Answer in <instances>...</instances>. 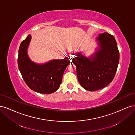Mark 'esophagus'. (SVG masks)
Masks as SVG:
<instances>
[{
	"label": "esophagus",
	"instance_id": "esophagus-1",
	"mask_svg": "<svg viewBox=\"0 0 135 135\" xmlns=\"http://www.w3.org/2000/svg\"><path fill=\"white\" fill-rule=\"evenodd\" d=\"M73 55H71V54H70L69 55V60H70V61H71V60H72V59L73 58Z\"/></svg>",
	"mask_w": 135,
	"mask_h": 135
}]
</instances>
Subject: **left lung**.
<instances>
[{"mask_svg":"<svg viewBox=\"0 0 135 135\" xmlns=\"http://www.w3.org/2000/svg\"><path fill=\"white\" fill-rule=\"evenodd\" d=\"M97 40L99 47L93 56L88 58L81 53H76V57L72 60L76 66L79 83L89 91L99 90L111 83L119 61V50L112 35L108 32L100 34Z\"/></svg>","mask_w":135,"mask_h":135,"instance_id":"left-lung-1","label":"left lung"}]
</instances>
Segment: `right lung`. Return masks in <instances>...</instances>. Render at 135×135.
<instances>
[{
    "label": "right lung",
    "mask_w": 135,
    "mask_h": 135,
    "mask_svg": "<svg viewBox=\"0 0 135 135\" xmlns=\"http://www.w3.org/2000/svg\"><path fill=\"white\" fill-rule=\"evenodd\" d=\"M31 36L28 35L21 42L18 50V66L24 81L32 91L51 94L59 88L65 69L70 64L68 57L54 60L43 64L35 63L29 59L27 48Z\"/></svg>",
    "instance_id": "obj_1"
}]
</instances>
